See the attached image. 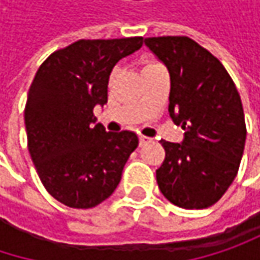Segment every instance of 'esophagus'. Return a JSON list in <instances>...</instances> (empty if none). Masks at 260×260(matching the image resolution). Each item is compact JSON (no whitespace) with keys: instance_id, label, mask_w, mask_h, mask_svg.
I'll return each instance as SVG.
<instances>
[{"instance_id":"esophagus-1","label":"esophagus","mask_w":260,"mask_h":260,"mask_svg":"<svg viewBox=\"0 0 260 260\" xmlns=\"http://www.w3.org/2000/svg\"><path fill=\"white\" fill-rule=\"evenodd\" d=\"M138 140H140V146H144V144H147V143L152 141V138H149V137H146V135H140Z\"/></svg>"}]
</instances>
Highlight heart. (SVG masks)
Returning <instances> with one entry per match:
<instances>
[{
	"instance_id": "b5f03b06",
	"label": "heart",
	"mask_w": 260,
	"mask_h": 260,
	"mask_svg": "<svg viewBox=\"0 0 260 260\" xmlns=\"http://www.w3.org/2000/svg\"><path fill=\"white\" fill-rule=\"evenodd\" d=\"M153 64H158V63H147V64L144 66V68H147V66H153Z\"/></svg>"
}]
</instances>
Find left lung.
Returning a JSON list of instances; mask_svg holds the SVG:
<instances>
[{
	"label": "left lung",
	"mask_w": 260,
	"mask_h": 260,
	"mask_svg": "<svg viewBox=\"0 0 260 260\" xmlns=\"http://www.w3.org/2000/svg\"><path fill=\"white\" fill-rule=\"evenodd\" d=\"M170 74L169 113L185 131L182 143L161 140L156 170L164 197L183 209L217 203L236 178L247 128L234 79L208 49L185 36L144 39Z\"/></svg>",
	"instance_id": "1"
}]
</instances>
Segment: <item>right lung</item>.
Instances as JSON below:
<instances>
[{
  "instance_id": "add662e5",
  "label": "right lung",
  "mask_w": 260,
  "mask_h": 260,
  "mask_svg": "<svg viewBox=\"0 0 260 260\" xmlns=\"http://www.w3.org/2000/svg\"><path fill=\"white\" fill-rule=\"evenodd\" d=\"M141 45L143 37L81 39L52 52L31 82L28 150L46 191L69 208L88 209L108 199L138 146L131 131L107 132L93 110L108 101L116 63Z\"/></svg>"
}]
</instances>
